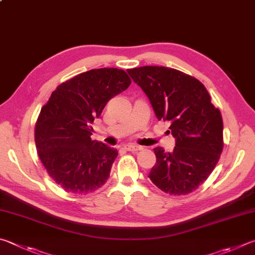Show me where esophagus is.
<instances>
[{
  "mask_svg": "<svg viewBox=\"0 0 255 255\" xmlns=\"http://www.w3.org/2000/svg\"><path fill=\"white\" fill-rule=\"evenodd\" d=\"M124 149H127L128 151H132V152H135V151L141 150L142 146L132 144V143H128V144H125V145H124Z\"/></svg>",
  "mask_w": 255,
  "mask_h": 255,
  "instance_id": "obj_1",
  "label": "esophagus"
}]
</instances>
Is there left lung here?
I'll return each mask as SVG.
<instances>
[{
	"instance_id": "left-lung-1",
	"label": "left lung",
	"mask_w": 255,
	"mask_h": 255,
	"mask_svg": "<svg viewBox=\"0 0 255 255\" xmlns=\"http://www.w3.org/2000/svg\"><path fill=\"white\" fill-rule=\"evenodd\" d=\"M143 89L159 120L170 123L176 139L172 152L154 148L157 163L150 180L163 193L187 195L197 189L215 169L221 158L223 119L198 79L180 70L161 66L128 69Z\"/></svg>"
}]
</instances>
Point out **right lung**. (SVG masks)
Listing matches in <instances>:
<instances>
[{"label":"right lung","mask_w":255,"mask_h":255,"mask_svg":"<svg viewBox=\"0 0 255 255\" xmlns=\"http://www.w3.org/2000/svg\"><path fill=\"white\" fill-rule=\"evenodd\" d=\"M130 84L123 69H92L61 83L42 106L35 148L48 175L67 193L86 195L109 179L118 150L92 140L91 124Z\"/></svg>","instance_id":"1"}]
</instances>
